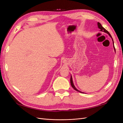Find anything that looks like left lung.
<instances>
[{"instance_id": "1", "label": "left lung", "mask_w": 123, "mask_h": 123, "mask_svg": "<svg viewBox=\"0 0 123 123\" xmlns=\"http://www.w3.org/2000/svg\"><path fill=\"white\" fill-rule=\"evenodd\" d=\"M98 28L100 30V31H103V32H105V33H107L108 34L109 36H110V37L112 38V42H113V47H114V49H115V48H114V42H113V38H112V36H111V35H110V33H109V32L107 30H106L104 28V27H103L102 26V25H101V24H100L99 23H98ZM70 83H71V86L72 87V88L74 89V90H75L76 91H78V92H80V93H83V92H81V91H79V90H78L77 89L75 88V87L74 86V84H73V80H72V76H71V78H70Z\"/></svg>"}]
</instances>
